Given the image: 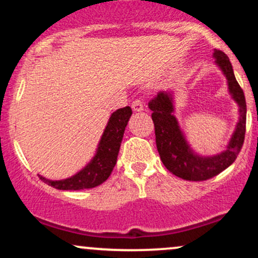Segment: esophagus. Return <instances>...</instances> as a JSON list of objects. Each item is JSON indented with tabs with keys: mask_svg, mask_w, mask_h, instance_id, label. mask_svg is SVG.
Here are the masks:
<instances>
[{
	"mask_svg": "<svg viewBox=\"0 0 258 258\" xmlns=\"http://www.w3.org/2000/svg\"><path fill=\"white\" fill-rule=\"evenodd\" d=\"M131 106H132L133 111H142L144 109V105H143V102H142V99L133 100Z\"/></svg>",
	"mask_w": 258,
	"mask_h": 258,
	"instance_id": "1",
	"label": "esophagus"
}]
</instances>
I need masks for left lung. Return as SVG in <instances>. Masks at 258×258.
Here are the masks:
<instances>
[{
  "mask_svg": "<svg viewBox=\"0 0 258 258\" xmlns=\"http://www.w3.org/2000/svg\"><path fill=\"white\" fill-rule=\"evenodd\" d=\"M216 64L221 68L228 80V88L233 99L238 103L240 119L236 125L227 150L215 156L197 155L186 143L177 119L173 116V103L171 93L159 92L149 102L153 111L152 119L155 127L156 148L162 164L174 176L186 180H206L217 176L235 161L240 153L246 131V102L244 91L236 81L232 64L224 52L216 49Z\"/></svg>",
  "mask_w": 258,
  "mask_h": 258,
  "instance_id": "1",
  "label": "left lung"
}]
</instances>
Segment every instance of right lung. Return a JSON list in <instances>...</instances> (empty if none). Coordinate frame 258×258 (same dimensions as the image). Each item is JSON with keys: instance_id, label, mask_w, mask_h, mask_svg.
Listing matches in <instances>:
<instances>
[{"instance_id": "1", "label": "right lung", "mask_w": 258, "mask_h": 258, "mask_svg": "<svg viewBox=\"0 0 258 258\" xmlns=\"http://www.w3.org/2000/svg\"><path fill=\"white\" fill-rule=\"evenodd\" d=\"M131 115L132 109L130 106L117 109L112 112L98 144V150L84 170L67 179L49 180L38 174L40 179L60 190H80L102 184L109 178L112 168L116 165L121 141Z\"/></svg>"}]
</instances>
